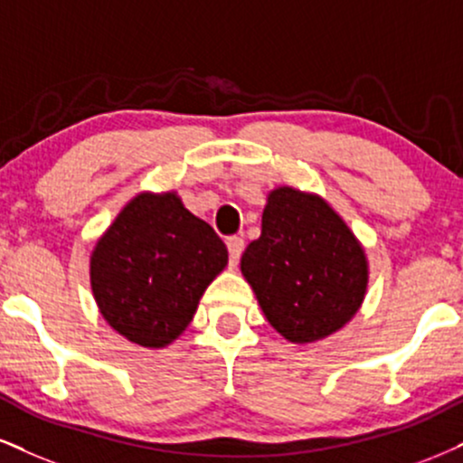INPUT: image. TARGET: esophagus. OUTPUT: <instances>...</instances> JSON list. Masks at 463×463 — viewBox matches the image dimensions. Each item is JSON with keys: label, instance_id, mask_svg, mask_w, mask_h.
I'll return each instance as SVG.
<instances>
[{"label": "esophagus", "instance_id": "esophagus-1", "mask_svg": "<svg viewBox=\"0 0 463 463\" xmlns=\"http://www.w3.org/2000/svg\"><path fill=\"white\" fill-rule=\"evenodd\" d=\"M228 256H231V265H237L243 252V239L241 237H228Z\"/></svg>", "mask_w": 463, "mask_h": 463}]
</instances>
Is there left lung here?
<instances>
[{
	"mask_svg": "<svg viewBox=\"0 0 463 463\" xmlns=\"http://www.w3.org/2000/svg\"><path fill=\"white\" fill-rule=\"evenodd\" d=\"M271 327L308 345L352 321L369 287L364 248L326 198L282 185L267 194L260 237L241 256Z\"/></svg>",
	"mask_w": 463,
	"mask_h": 463,
	"instance_id": "8db88e82",
	"label": "left lung"
}]
</instances>
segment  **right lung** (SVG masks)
<instances>
[{
  "label": "right lung",
  "instance_id": "add662e5",
  "mask_svg": "<svg viewBox=\"0 0 463 463\" xmlns=\"http://www.w3.org/2000/svg\"><path fill=\"white\" fill-rule=\"evenodd\" d=\"M228 265V250L176 192L133 196L90 254V287L103 319L148 349L175 343L200 298Z\"/></svg>",
  "mask_w": 463,
  "mask_h": 463
}]
</instances>
